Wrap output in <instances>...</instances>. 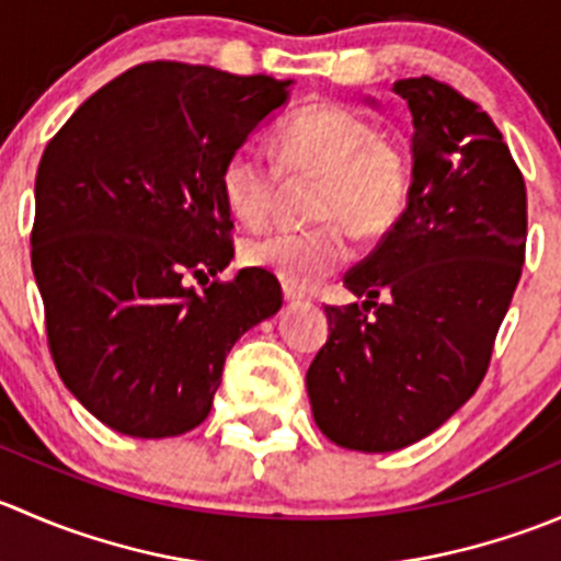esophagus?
<instances>
[{"label":"esophagus","mask_w":561,"mask_h":561,"mask_svg":"<svg viewBox=\"0 0 561 561\" xmlns=\"http://www.w3.org/2000/svg\"><path fill=\"white\" fill-rule=\"evenodd\" d=\"M282 293H285L287 304H298V301H304V298H307L301 290H298L296 285H290V282H285V285H282Z\"/></svg>","instance_id":"esophagus-1"}]
</instances>
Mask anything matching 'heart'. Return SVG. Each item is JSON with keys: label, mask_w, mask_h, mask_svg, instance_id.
<instances>
[{"label": "heart", "mask_w": 561, "mask_h": 561, "mask_svg": "<svg viewBox=\"0 0 561 561\" xmlns=\"http://www.w3.org/2000/svg\"><path fill=\"white\" fill-rule=\"evenodd\" d=\"M279 168L252 144L230 151L219 173L228 211L260 228L287 179H317L307 230H274L241 247L247 265L274 271L290 285H314L350 260V230L371 241L404 214L412 192V162L396 140L377 133L360 113L336 103H312L276 129Z\"/></svg>", "instance_id": "obj_1"}]
</instances>
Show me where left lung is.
<instances>
[{
	"label": "left lung",
	"mask_w": 561,
	"mask_h": 561,
	"mask_svg": "<svg viewBox=\"0 0 561 561\" xmlns=\"http://www.w3.org/2000/svg\"><path fill=\"white\" fill-rule=\"evenodd\" d=\"M393 92L412 113L410 203L347 271L364 301L325 307L307 371L320 432L364 454L428 437L478 390L526 247L524 175L489 113L428 76Z\"/></svg>",
	"instance_id": "1"
}]
</instances>
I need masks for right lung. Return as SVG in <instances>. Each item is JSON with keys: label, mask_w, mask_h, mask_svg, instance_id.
I'll use <instances>...</instances> for the list:
<instances>
[{"label": "right lung", "mask_w": 561, "mask_h": 561, "mask_svg": "<svg viewBox=\"0 0 561 561\" xmlns=\"http://www.w3.org/2000/svg\"><path fill=\"white\" fill-rule=\"evenodd\" d=\"M290 83L146 61L45 146L32 271L48 350L61 382L113 432L162 439L201 426L230 347L279 312L271 271L217 276L233 260L219 173Z\"/></svg>", "instance_id": "obj_1"}]
</instances>
